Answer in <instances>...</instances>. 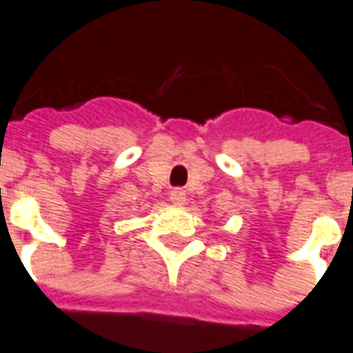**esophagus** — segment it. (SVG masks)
Masks as SVG:
<instances>
[{
    "label": "esophagus",
    "mask_w": 353,
    "mask_h": 353,
    "mask_svg": "<svg viewBox=\"0 0 353 353\" xmlns=\"http://www.w3.org/2000/svg\"><path fill=\"white\" fill-rule=\"evenodd\" d=\"M169 199H171L174 205H184V203H186V192H184L182 188L171 190V194H169Z\"/></svg>",
    "instance_id": "1"
}]
</instances>
